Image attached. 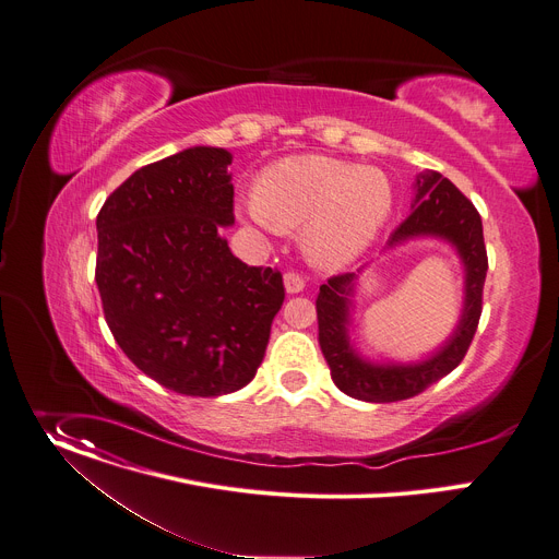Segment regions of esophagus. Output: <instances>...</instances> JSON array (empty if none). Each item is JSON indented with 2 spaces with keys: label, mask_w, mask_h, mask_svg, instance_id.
Listing matches in <instances>:
<instances>
[{
  "label": "esophagus",
  "mask_w": 559,
  "mask_h": 559,
  "mask_svg": "<svg viewBox=\"0 0 559 559\" xmlns=\"http://www.w3.org/2000/svg\"><path fill=\"white\" fill-rule=\"evenodd\" d=\"M285 289H287L289 294L302 292V289H306V278H302L298 272H287V274H285Z\"/></svg>",
  "instance_id": "obj_1"
}]
</instances>
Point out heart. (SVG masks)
<instances>
[{"mask_svg":"<svg viewBox=\"0 0 559 559\" xmlns=\"http://www.w3.org/2000/svg\"><path fill=\"white\" fill-rule=\"evenodd\" d=\"M392 187L383 171L328 156H292L263 169L247 216L263 227H302V247L319 265L357 257L383 227Z\"/></svg>","mask_w":559,"mask_h":559,"instance_id":"obj_1","label":"heart"}]
</instances>
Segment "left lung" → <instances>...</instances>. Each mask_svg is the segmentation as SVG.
Masks as SVG:
<instances>
[{
    "label": "left lung",
    "mask_w": 559,
    "mask_h": 559,
    "mask_svg": "<svg viewBox=\"0 0 559 559\" xmlns=\"http://www.w3.org/2000/svg\"><path fill=\"white\" fill-rule=\"evenodd\" d=\"M415 236H439L460 251L466 267V300L460 325L435 357L413 366H374L352 349L347 338L349 294L357 274H336L321 285L317 296L319 345L330 366L332 381L347 396L392 403L417 396L428 385L450 374L466 357L481 317V294L488 272L481 216L473 202L441 174H424L417 180L415 210L405 218L390 245Z\"/></svg>",
    "instance_id": "left-lung-1"
}]
</instances>
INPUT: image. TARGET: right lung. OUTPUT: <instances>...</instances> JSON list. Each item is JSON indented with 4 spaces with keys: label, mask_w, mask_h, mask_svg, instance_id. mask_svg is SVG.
Segmentation results:
<instances>
[{
    "label": "right lung",
    "mask_w": 559,
    "mask_h": 559,
    "mask_svg": "<svg viewBox=\"0 0 559 559\" xmlns=\"http://www.w3.org/2000/svg\"><path fill=\"white\" fill-rule=\"evenodd\" d=\"M231 154L191 146L131 174L97 214L95 283L131 364L187 396H218L257 374L285 287L238 261Z\"/></svg>",
    "instance_id": "right-lung-1"
}]
</instances>
